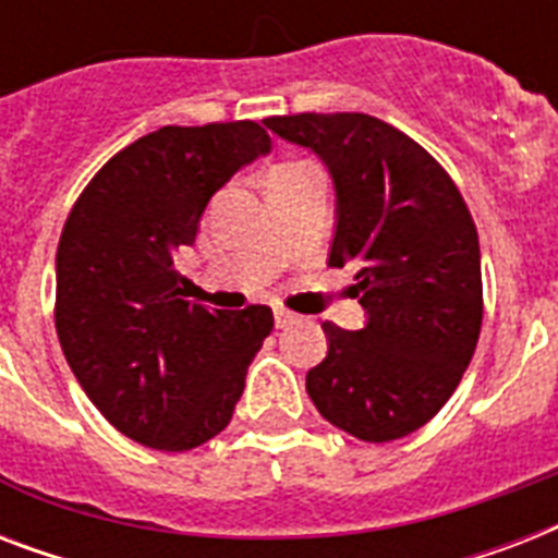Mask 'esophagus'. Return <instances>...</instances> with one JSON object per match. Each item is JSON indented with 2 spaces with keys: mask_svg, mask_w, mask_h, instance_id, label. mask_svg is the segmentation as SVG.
<instances>
[{
  "mask_svg": "<svg viewBox=\"0 0 558 558\" xmlns=\"http://www.w3.org/2000/svg\"><path fill=\"white\" fill-rule=\"evenodd\" d=\"M295 322H298L295 313H289V310H275V324H278L280 330H283V327H289V324H295Z\"/></svg>",
  "mask_w": 558,
  "mask_h": 558,
  "instance_id": "esophagus-1",
  "label": "esophagus"
}]
</instances>
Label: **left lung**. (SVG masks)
Instances as JSON below:
<instances>
[{
	"label": "left lung",
	"mask_w": 558,
	"mask_h": 558,
	"mask_svg": "<svg viewBox=\"0 0 558 558\" xmlns=\"http://www.w3.org/2000/svg\"><path fill=\"white\" fill-rule=\"evenodd\" d=\"M313 150L336 187L330 266H353L362 330L324 324L327 356L306 373L318 414L365 442L432 420L472 362L481 318V245L449 173L397 126L362 112L266 118Z\"/></svg>",
	"instance_id": "8db88e82"
}]
</instances>
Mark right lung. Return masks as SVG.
I'll return each instance as SVG.
<instances>
[{
  "mask_svg": "<svg viewBox=\"0 0 558 558\" xmlns=\"http://www.w3.org/2000/svg\"><path fill=\"white\" fill-rule=\"evenodd\" d=\"M269 150L254 121L161 126L112 156L65 219L57 339L86 397L130 440L187 451L231 423L275 318L260 304H191L177 254L210 196Z\"/></svg>",
  "mask_w": 558,
  "mask_h": 558,
  "instance_id": "add662e5",
  "label": "right lung"
}]
</instances>
